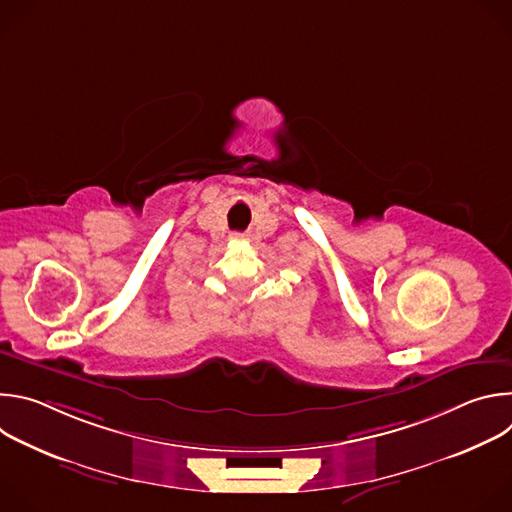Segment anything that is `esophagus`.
Wrapping results in <instances>:
<instances>
[{
	"label": "esophagus",
	"mask_w": 512,
	"mask_h": 512,
	"mask_svg": "<svg viewBox=\"0 0 512 512\" xmlns=\"http://www.w3.org/2000/svg\"><path fill=\"white\" fill-rule=\"evenodd\" d=\"M233 237H235V239H249V235H247V233H235Z\"/></svg>",
	"instance_id": "esophagus-1"
}]
</instances>
